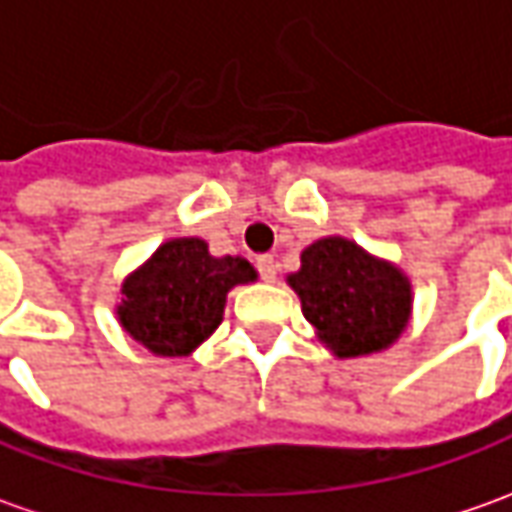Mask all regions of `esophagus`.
Segmentation results:
<instances>
[{
  "label": "esophagus",
  "instance_id": "obj_1",
  "mask_svg": "<svg viewBox=\"0 0 512 512\" xmlns=\"http://www.w3.org/2000/svg\"><path fill=\"white\" fill-rule=\"evenodd\" d=\"M255 266L266 283H274V280H277V260H274L272 255H260L255 260Z\"/></svg>",
  "mask_w": 512,
  "mask_h": 512
}]
</instances>
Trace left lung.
<instances>
[{
    "instance_id": "1",
    "label": "left lung",
    "mask_w": 512,
    "mask_h": 512,
    "mask_svg": "<svg viewBox=\"0 0 512 512\" xmlns=\"http://www.w3.org/2000/svg\"><path fill=\"white\" fill-rule=\"evenodd\" d=\"M303 314L337 357L377 354L397 340L411 317V283L397 266L345 238H323L289 274Z\"/></svg>"
}]
</instances>
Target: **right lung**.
<instances>
[{
    "mask_svg": "<svg viewBox=\"0 0 512 512\" xmlns=\"http://www.w3.org/2000/svg\"><path fill=\"white\" fill-rule=\"evenodd\" d=\"M243 257H212L201 238L167 240L124 280L118 320L158 357H186L221 326L226 291L255 280Z\"/></svg>",
    "mask_w": 512,
    "mask_h": 512,
    "instance_id": "1",
    "label": "right lung"
}]
</instances>
